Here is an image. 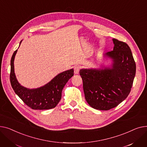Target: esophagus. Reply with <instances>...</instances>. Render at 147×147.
<instances>
[{
    "instance_id": "obj_1",
    "label": "esophagus",
    "mask_w": 147,
    "mask_h": 147,
    "mask_svg": "<svg viewBox=\"0 0 147 147\" xmlns=\"http://www.w3.org/2000/svg\"><path fill=\"white\" fill-rule=\"evenodd\" d=\"M80 69H81L80 66H75L74 67V73L75 74H78L79 73Z\"/></svg>"
}]
</instances>
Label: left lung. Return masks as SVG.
<instances>
[{
  "label": "left lung",
  "instance_id": "left-lung-1",
  "mask_svg": "<svg viewBox=\"0 0 147 147\" xmlns=\"http://www.w3.org/2000/svg\"><path fill=\"white\" fill-rule=\"evenodd\" d=\"M113 50L106 55L113 59L111 69H81L85 98L92 108L109 110L117 106L131 92L136 64L126 42L113 38Z\"/></svg>",
  "mask_w": 147,
  "mask_h": 147
}]
</instances>
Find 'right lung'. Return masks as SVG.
<instances>
[{
  "label": "right lung",
  "mask_w": 147,
  "mask_h": 147,
  "mask_svg": "<svg viewBox=\"0 0 147 147\" xmlns=\"http://www.w3.org/2000/svg\"><path fill=\"white\" fill-rule=\"evenodd\" d=\"M16 50L11 60L10 81L15 92L25 104L34 110H47L55 107L62 98V91L68 80L74 75L73 69L60 73L50 82L37 89L23 87L16 80L13 61Z\"/></svg>",
  "instance_id": "right-lung-1"
}]
</instances>
